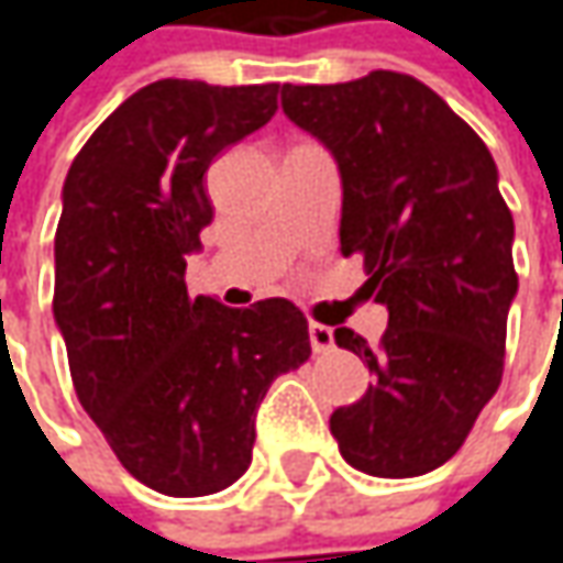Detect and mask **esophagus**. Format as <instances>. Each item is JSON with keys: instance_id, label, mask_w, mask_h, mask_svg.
Wrapping results in <instances>:
<instances>
[{"instance_id": "1", "label": "esophagus", "mask_w": 563, "mask_h": 563, "mask_svg": "<svg viewBox=\"0 0 563 563\" xmlns=\"http://www.w3.org/2000/svg\"><path fill=\"white\" fill-rule=\"evenodd\" d=\"M309 341H312L314 353H328V350L334 347V331H331L328 324L312 321V324H309Z\"/></svg>"}]
</instances>
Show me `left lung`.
<instances>
[{"mask_svg":"<svg viewBox=\"0 0 563 563\" xmlns=\"http://www.w3.org/2000/svg\"><path fill=\"white\" fill-rule=\"evenodd\" d=\"M286 117L338 158L341 254H360L366 299L388 309L379 347L338 328L376 376L331 413L353 468L413 478L449 462L504 379L516 296L512 213L481 136L413 76L283 85Z\"/></svg>","mask_w":563,"mask_h":563,"instance_id":"8db88e82","label":"left lung"}]
</instances>
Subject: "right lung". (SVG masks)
Segmentation results:
<instances>
[{
    "mask_svg": "<svg viewBox=\"0 0 563 563\" xmlns=\"http://www.w3.org/2000/svg\"><path fill=\"white\" fill-rule=\"evenodd\" d=\"M277 91L146 85L91 133L63 184L53 314L76 395L120 465L168 497L242 478L271 382L312 356L289 299L229 309L190 299L184 283L213 222L203 175L274 117Z\"/></svg>",
    "mask_w": 563,
    "mask_h": 563,
    "instance_id": "obj_1",
    "label": "right lung"
}]
</instances>
